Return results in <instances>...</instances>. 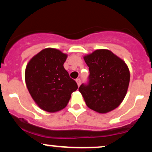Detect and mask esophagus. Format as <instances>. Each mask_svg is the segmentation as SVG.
Wrapping results in <instances>:
<instances>
[{"instance_id": "obj_1", "label": "esophagus", "mask_w": 152, "mask_h": 152, "mask_svg": "<svg viewBox=\"0 0 152 152\" xmlns=\"http://www.w3.org/2000/svg\"><path fill=\"white\" fill-rule=\"evenodd\" d=\"M76 83H77L78 86H79L80 85H81V79H79V78H78V79H76Z\"/></svg>"}]
</instances>
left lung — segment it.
<instances>
[{"instance_id": "8db88e82", "label": "left lung", "mask_w": 152, "mask_h": 152, "mask_svg": "<svg viewBox=\"0 0 152 152\" xmlns=\"http://www.w3.org/2000/svg\"><path fill=\"white\" fill-rule=\"evenodd\" d=\"M90 71L89 83L81 84L86 106L99 114L116 109L126 96L130 81L128 66L108 49H98L83 56Z\"/></svg>"}]
</instances>
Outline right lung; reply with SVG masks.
Here are the masks:
<instances>
[{
	"label": "right lung",
	"instance_id": "add662e5",
	"mask_svg": "<svg viewBox=\"0 0 152 152\" xmlns=\"http://www.w3.org/2000/svg\"><path fill=\"white\" fill-rule=\"evenodd\" d=\"M68 55L53 48H44L29 61L25 81L31 97L40 109L54 113L64 109L78 88L64 64Z\"/></svg>",
	"mask_w": 152,
	"mask_h": 152
}]
</instances>
